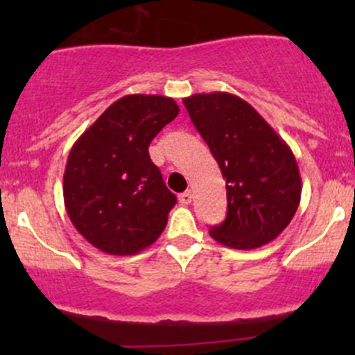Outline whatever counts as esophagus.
<instances>
[{
	"mask_svg": "<svg viewBox=\"0 0 355 355\" xmlns=\"http://www.w3.org/2000/svg\"><path fill=\"white\" fill-rule=\"evenodd\" d=\"M178 200H180L182 204H191L192 202V192L191 191L182 192V194L178 196Z\"/></svg>",
	"mask_w": 355,
	"mask_h": 355,
	"instance_id": "34e87169",
	"label": "esophagus"
}]
</instances>
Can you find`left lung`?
<instances>
[{"mask_svg":"<svg viewBox=\"0 0 355 355\" xmlns=\"http://www.w3.org/2000/svg\"><path fill=\"white\" fill-rule=\"evenodd\" d=\"M227 180V218L209 235L232 249L275 241L300 202V173L287 142L249 103L228 92L184 99Z\"/></svg>","mask_w":355,"mask_h":355,"instance_id":"left-lung-1","label":"left lung"}]
</instances>
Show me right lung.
<instances>
[{"label":"right lung","mask_w":355,"mask_h":355,"mask_svg":"<svg viewBox=\"0 0 355 355\" xmlns=\"http://www.w3.org/2000/svg\"><path fill=\"white\" fill-rule=\"evenodd\" d=\"M178 111L166 96H123L77 139L63 175V199L89 244L128 256L157 241L177 198L148 149Z\"/></svg>","instance_id":"right-lung-1"}]
</instances>
